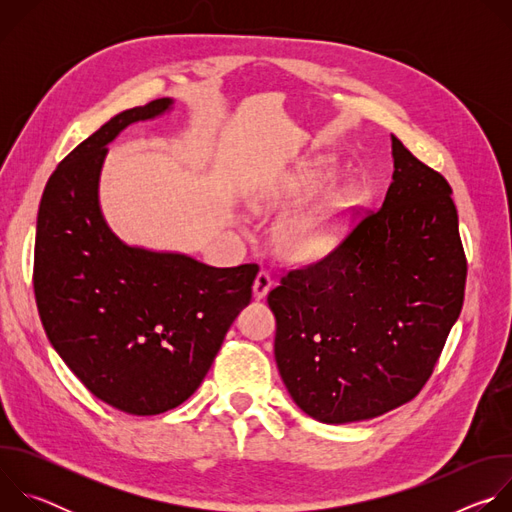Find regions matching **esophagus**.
Instances as JSON below:
<instances>
[{
    "label": "esophagus",
    "mask_w": 512,
    "mask_h": 512,
    "mask_svg": "<svg viewBox=\"0 0 512 512\" xmlns=\"http://www.w3.org/2000/svg\"><path fill=\"white\" fill-rule=\"evenodd\" d=\"M271 285H273L271 275H269L267 271H259L257 277H255V281H253V296H255L257 300L265 298L267 291L271 289Z\"/></svg>",
    "instance_id": "34e87169"
}]
</instances>
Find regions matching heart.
I'll list each match as a JSON object with an SVG mask.
<instances>
[{
	"instance_id": "b5f03b06",
	"label": "heart",
	"mask_w": 512,
	"mask_h": 512,
	"mask_svg": "<svg viewBox=\"0 0 512 512\" xmlns=\"http://www.w3.org/2000/svg\"><path fill=\"white\" fill-rule=\"evenodd\" d=\"M322 184L318 172H304L287 178L263 198V206H294L308 200ZM348 216V200L332 192L318 204L294 216L285 225L283 247L291 257L314 259L328 253L340 239Z\"/></svg>"
}]
</instances>
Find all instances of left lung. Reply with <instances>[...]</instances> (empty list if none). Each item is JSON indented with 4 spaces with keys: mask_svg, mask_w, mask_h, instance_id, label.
Segmentation results:
<instances>
[{
    "mask_svg": "<svg viewBox=\"0 0 512 512\" xmlns=\"http://www.w3.org/2000/svg\"><path fill=\"white\" fill-rule=\"evenodd\" d=\"M393 182L326 257L267 296L279 375L324 423L383 415L429 381L464 304L466 253L448 180L393 135Z\"/></svg>",
    "mask_w": 512,
    "mask_h": 512,
    "instance_id": "1",
    "label": "left lung"
}]
</instances>
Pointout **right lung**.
I'll return each mask as SVG.
<instances>
[{
	"label": "right lung",
	"mask_w": 512,
	"mask_h": 512,
	"mask_svg": "<svg viewBox=\"0 0 512 512\" xmlns=\"http://www.w3.org/2000/svg\"><path fill=\"white\" fill-rule=\"evenodd\" d=\"M170 105L127 109L79 143L48 178L36 225L46 336L95 397L131 415L170 411L200 387L259 271L127 247L105 225L97 188L107 143Z\"/></svg>",
	"instance_id": "obj_1"
}]
</instances>
